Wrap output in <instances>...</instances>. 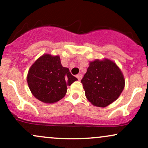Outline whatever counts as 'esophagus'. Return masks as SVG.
<instances>
[{"label": "esophagus", "mask_w": 148, "mask_h": 148, "mask_svg": "<svg viewBox=\"0 0 148 148\" xmlns=\"http://www.w3.org/2000/svg\"><path fill=\"white\" fill-rule=\"evenodd\" d=\"M76 76V78H77L78 79H79V81H81V79H82V74H77V75Z\"/></svg>", "instance_id": "34e87169"}]
</instances>
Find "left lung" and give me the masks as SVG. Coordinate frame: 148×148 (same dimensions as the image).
<instances>
[{
    "mask_svg": "<svg viewBox=\"0 0 148 148\" xmlns=\"http://www.w3.org/2000/svg\"><path fill=\"white\" fill-rule=\"evenodd\" d=\"M81 83L86 98L92 104L106 107L119 97L125 88V81L118 65L104 58L90 62Z\"/></svg>",
    "mask_w": 148,
    "mask_h": 148,
    "instance_id": "left-lung-1",
    "label": "left lung"
}]
</instances>
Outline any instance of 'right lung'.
Returning <instances> with one entry per match:
<instances>
[{
    "label": "right lung",
    "instance_id": "1",
    "mask_svg": "<svg viewBox=\"0 0 148 148\" xmlns=\"http://www.w3.org/2000/svg\"><path fill=\"white\" fill-rule=\"evenodd\" d=\"M77 79L69 69L62 67L59 56L44 54L33 64L27 75L32 94L44 103H52L64 97L67 90Z\"/></svg>",
    "mask_w": 148,
    "mask_h": 148
}]
</instances>
